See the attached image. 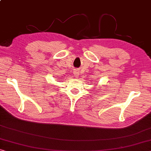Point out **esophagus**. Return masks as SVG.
<instances>
[{
  "instance_id": "34e87169",
  "label": "esophagus",
  "mask_w": 151,
  "mask_h": 151,
  "mask_svg": "<svg viewBox=\"0 0 151 151\" xmlns=\"http://www.w3.org/2000/svg\"><path fill=\"white\" fill-rule=\"evenodd\" d=\"M73 74L76 78H78L79 76V74H80V73H79V71L78 70H76V71H73Z\"/></svg>"
}]
</instances>
